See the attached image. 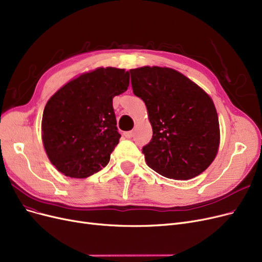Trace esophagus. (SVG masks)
Here are the masks:
<instances>
[{
    "mask_svg": "<svg viewBox=\"0 0 262 262\" xmlns=\"http://www.w3.org/2000/svg\"><path fill=\"white\" fill-rule=\"evenodd\" d=\"M124 136L127 138V139H130L133 137V132L132 130L130 132H125L124 133Z\"/></svg>",
    "mask_w": 262,
    "mask_h": 262,
    "instance_id": "34e87169",
    "label": "esophagus"
}]
</instances>
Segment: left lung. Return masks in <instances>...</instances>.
<instances>
[{"label": "left lung", "mask_w": 262, "mask_h": 262, "mask_svg": "<svg viewBox=\"0 0 262 262\" xmlns=\"http://www.w3.org/2000/svg\"><path fill=\"white\" fill-rule=\"evenodd\" d=\"M129 72L133 92L146 103L153 130L142 148L147 165L170 179L199 176L215 160L220 144L211 97L171 68L144 66Z\"/></svg>", "instance_id": "1"}]
</instances>
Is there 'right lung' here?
Instances as JSON below:
<instances>
[{"mask_svg":"<svg viewBox=\"0 0 262 262\" xmlns=\"http://www.w3.org/2000/svg\"><path fill=\"white\" fill-rule=\"evenodd\" d=\"M128 85V71L100 67L74 77L48 99L42 141L58 171L87 178L106 166L121 138L112 101Z\"/></svg>","mask_w":262,"mask_h":262,"instance_id":"1","label":"right lung"}]
</instances>
